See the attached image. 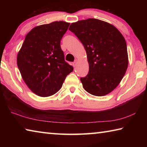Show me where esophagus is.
I'll return each instance as SVG.
<instances>
[{
    "mask_svg": "<svg viewBox=\"0 0 147 147\" xmlns=\"http://www.w3.org/2000/svg\"><path fill=\"white\" fill-rule=\"evenodd\" d=\"M77 62H78V60H77V59H76V60L73 62V67H76V66Z\"/></svg>",
    "mask_w": 147,
    "mask_h": 147,
    "instance_id": "34e87169",
    "label": "esophagus"
}]
</instances>
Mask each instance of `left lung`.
<instances>
[{"instance_id": "8db88e82", "label": "left lung", "mask_w": 147, "mask_h": 147, "mask_svg": "<svg viewBox=\"0 0 147 147\" xmlns=\"http://www.w3.org/2000/svg\"><path fill=\"white\" fill-rule=\"evenodd\" d=\"M86 51L89 73L80 78L85 90L94 96H104L117 88L128 67L125 39L112 24L88 19L71 24Z\"/></svg>"}]
</instances>
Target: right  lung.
Here are the masks:
<instances>
[{"label": "right lung", "mask_w": 147, "mask_h": 147, "mask_svg": "<svg viewBox=\"0 0 147 147\" xmlns=\"http://www.w3.org/2000/svg\"><path fill=\"white\" fill-rule=\"evenodd\" d=\"M69 23L55 21L36 26L26 35L17 58L24 82L40 96H49L61 89L66 76L73 71L65 61L60 46Z\"/></svg>", "instance_id": "add662e5"}]
</instances>
